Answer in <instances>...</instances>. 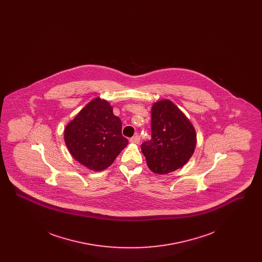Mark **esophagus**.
Masks as SVG:
<instances>
[{
	"instance_id": "1",
	"label": "esophagus",
	"mask_w": 262,
	"mask_h": 262,
	"mask_svg": "<svg viewBox=\"0 0 262 262\" xmlns=\"http://www.w3.org/2000/svg\"><path fill=\"white\" fill-rule=\"evenodd\" d=\"M129 141H130L132 143H139V141H140V137H139L138 135H136L135 137H133L130 139H129Z\"/></svg>"
}]
</instances>
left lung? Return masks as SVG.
Wrapping results in <instances>:
<instances>
[{"label":"left lung","instance_id":"left-lung-1","mask_svg":"<svg viewBox=\"0 0 262 262\" xmlns=\"http://www.w3.org/2000/svg\"><path fill=\"white\" fill-rule=\"evenodd\" d=\"M151 134V139L141 144V151L153 173L168 174L182 168L195 149L193 125L170 100L153 104Z\"/></svg>","mask_w":262,"mask_h":262}]
</instances>
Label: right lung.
<instances>
[{
  "label": "right lung",
  "mask_w": 262,
  "mask_h": 262,
  "mask_svg": "<svg viewBox=\"0 0 262 262\" xmlns=\"http://www.w3.org/2000/svg\"><path fill=\"white\" fill-rule=\"evenodd\" d=\"M64 142L76 161L99 172L112 165L128 141L112 106L101 98L90 101L64 128Z\"/></svg>",
  "instance_id": "right-lung-1"
}]
</instances>
